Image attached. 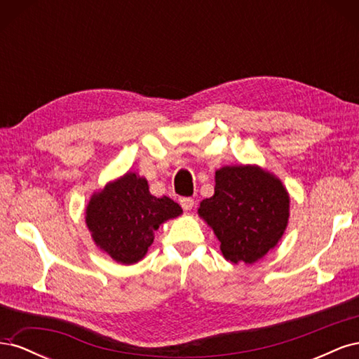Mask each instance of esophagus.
<instances>
[{"instance_id": "34e87169", "label": "esophagus", "mask_w": 359, "mask_h": 359, "mask_svg": "<svg viewBox=\"0 0 359 359\" xmlns=\"http://www.w3.org/2000/svg\"><path fill=\"white\" fill-rule=\"evenodd\" d=\"M180 203H181L184 211H190L193 206H194V199H191V198H181Z\"/></svg>"}]
</instances>
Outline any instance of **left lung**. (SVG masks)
I'll list each match as a JSON object with an SVG mask.
<instances>
[{
	"instance_id": "8db88e82",
	"label": "left lung",
	"mask_w": 359,
	"mask_h": 359,
	"mask_svg": "<svg viewBox=\"0 0 359 359\" xmlns=\"http://www.w3.org/2000/svg\"><path fill=\"white\" fill-rule=\"evenodd\" d=\"M201 217L233 264H253L274 248L289 219L287 191L274 175L256 166L215 172L214 196L203 199Z\"/></svg>"
}]
</instances>
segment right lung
I'll list each match as a JSON object with an SVG mask.
<instances>
[{
	"mask_svg": "<svg viewBox=\"0 0 359 359\" xmlns=\"http://www.w3.org/2000/svg\"><path fill=\"white\" fill-rule=\"evenodd\" d=\"M181 212L177 202L153 196L147 180L128 172L91 198L86 226L103 252L130 265L147 255L158 226Z\"/></svg>",
	"mask_w": 359,
	"mask_h": 359,
	"instance_id": "1",
	"label": "right lung"
}]
</instances>
